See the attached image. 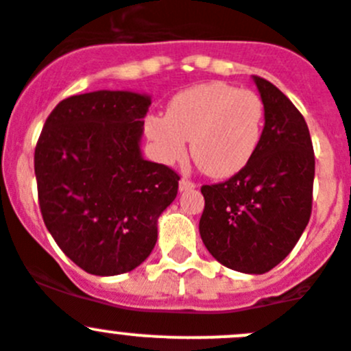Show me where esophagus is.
<instances>
[{
    "label": "esophagus",
    "instance_id": "esophagus-1",
    "mask_svg": "<svg viewBox=\"0 0 351 351\" xmlns=\"http://www.w3.org/2000/svg\"><path fill=\"white\" fill-rule=\"evenodd\" d=\"M194 186H195V183L192 182V180L185 178V176H183V178L180 180V191H192Z\"/></svg>",
    "mask_w": 351,
    "mask_h": 351
}]
</instances>
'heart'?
<instances>
[{"mask_svg": "<svg viewBox=\"0 0 351 351\" xmlns=\"http://www.w3.org/2000/svg\"><path fill=\"white\" fill-rule=\"evenodd\" d=\"M263 100L253 90L211 81L180 91L166 116H147L143 128L154 154L166 165L191 154L202 173L230 178L250 165L263 130Z\"/></svg>", "mask_w": 351, "mask_h": 351, "instance_id": "1", "label": "heart"}]
</instances>
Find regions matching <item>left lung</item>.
Segmentation results:
<instances>
[{
	"instance_id": "left-lung-1",
	"label": "left lung",
	"mask_w": 351,
	"mask_h": 351,
	"mask_svg": "<svg viewBox=\"0 0 351 351\" xmlns=\"http://www.w3.org/2000/svg\"><path fill=\"white\" fill-rule=\"evenodd\" d=\"M265 128L251 162L227 182L202 185L199 232L209 253L242 274H265L293 251L312 215L315 156L293 101L254 76Z\"/></svg>"
}]
</instances>
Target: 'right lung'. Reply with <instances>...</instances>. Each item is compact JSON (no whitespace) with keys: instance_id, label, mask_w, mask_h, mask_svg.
I'll list each match as a JSON object with an SVG mask.
<instances>
[{"instance_id":"right-lung-1","label":"right lung","mask_w":351,"mask_h":351,"mask_svg":"<svg viewBox=\"0 0 351 351\" xmlns=\"http://www.w3.org/2000/svg\"><path fill=\"white\" fill-rule=\"evenodd\" d=\"M149 107L131 91L74 95L51 110L36 143L43 221L88 274H126L145 261L157 218L178 194V173L140 154Z\"/></svg>"}]
</instances>
